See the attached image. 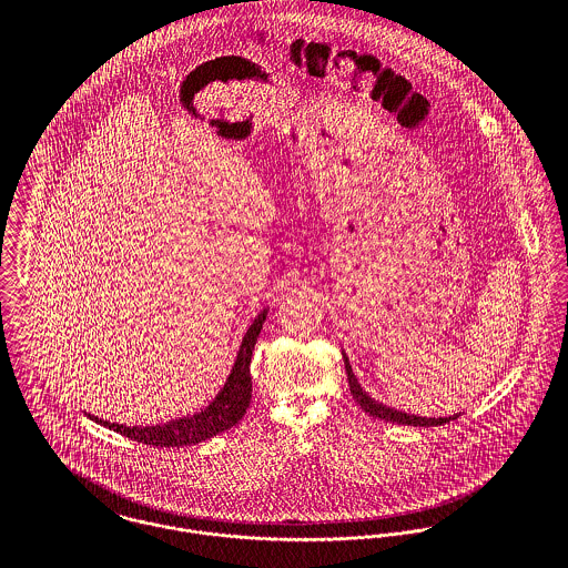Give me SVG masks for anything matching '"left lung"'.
<instances>
[{"instance_id":"8db88e82","label":"left lung","mask_w":568,"mask_h":568,"mask_svg":"<svg viewBox=\"0 0 568 568\" xmlns=\"http://www.w3.org/2000/svg\"><path fill=\"white\" fill-rule=\"evenodd\" d=\"M343 361H345L347 383H349V392H352L354 400L358 403V406H361L365 413H369L372 417H378V419H385V422H394V424H406V426H439V424H446V422L459 417V415H453V417H419V415H408L405 410H396V408H392V406L381 405V403H376L374 398H369V396L361 389V385H358V381H356V376H354V372H352V365H349L345 352H343Z\"/></svg>"}]
</instances>
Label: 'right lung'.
Wrapping results in <instances>:
<instances>
[{
  "mask_svg": "<svg viewBox=\"0 0 568 568\" xmlns=\"http://www.w3.org/2000/svg\"><path fill=\"white\" fill-rule=\"evenodd\" d=\"M266 320V311H262L251 327L244 334L243 345L239 352V358L232 367V374L225 383V387L221 389V394L205 406L203 410L190 415V417H179L172 419L162 426H122V424H113V422H104L98 417V424L133 439L146 446H155V448H174V446H192L199 442H205L219 433H225L227 428L236 426L243 419L248 403H251V354L257 341V334L262 329V324Z\"/></svg>",
  "mask_w": 568,
  "mask_h": 568,
  "instance_id": "add662e5",
  "label": "right lung"
}]
</instances>
